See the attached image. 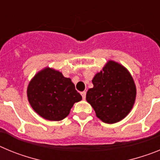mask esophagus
Segmentation results:
<instances>
[{
  "label": "esophagus",
  "instance_id": "esophagus-1",
  "mask_svg": "<svg viewBox=\"0 0 160 160\" xmlns=\"http://www.w3.org/2000/svg\"><path fill=\"white\" fill-rule=\"evenodd\" d=\"M81 95H82V99H86V95H87V93H86V91L81 92Z\"/></svg>",
  "mask_w": 160,
  "mask_h": 160
}]
</instances>
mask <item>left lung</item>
I'll list each match as a JSON object with an SVG mask.
<instances>
[{"instance_id": "obj_1", "label": "left lung", "mask_w": 160, "mask_h": 160, "mask_svg": "<svg viewBox=\"0 0 160 160\" xmlns=\"http://www.w3.org/2000/svg\"><path fill=\"white\" fill-rule=\"evenodd\" d=\"M92 82L94 87L87 91V101L98 118L106 123H114L129 114L135 103L136 88L125 67L109 61Z\"/></svg>"}]
</instances>
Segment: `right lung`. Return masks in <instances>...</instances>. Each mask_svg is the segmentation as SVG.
Segmentation results:
<instances>
[{"label": "right lung", "mask_w": 160, "mask_h": 160, "mask_svg": "<svg viewBox=\"0 0 160 160\" xmlns=\"http://www.w3.org/2000/svg\"><path fill=\"white\" fill-rule=\"evenodd\" d=\"M27 95L32 109L50 121L62 120L73 104L82 100L70 78L50 68L44 69L31 80Z\"/></svg>", "instance_id": "1"}]
</instances>
